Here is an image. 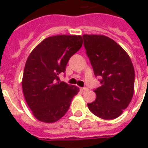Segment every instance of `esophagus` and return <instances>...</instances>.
<instances>
[{"instance_id": "obj_1", "label": "esophagus", "mask_w": 148, "mask_h": 148, "mask_svg": "<svg viewBox=\"0 0 148 148\" xmlns=\"http://www.w3.org/2000/svg\"><path fill=\"white\" fill-rule=\"evenodd\" d=\"M88 90V88H80V90H81V91L82 93L86 92V91H87V90Z\"/></svg>"}]
</instances>
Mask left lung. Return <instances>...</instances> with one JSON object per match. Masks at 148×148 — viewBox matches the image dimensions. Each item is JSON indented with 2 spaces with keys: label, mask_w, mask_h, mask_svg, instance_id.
Returning <instances> with one entry per match:
<instances>
[{
  "label": "left lung",
  "mask_w": 148,
  "mask_h": 148,
  "mask_svg": "<svg viewBox=\"0 0 148 148\" xmlns=\"http://www.w3.org/2000/svg\"><path fill=\"white\" fill-rule=\"evenodd\" d=\"M83 38L95 76L101 77V86L94 90L96 99L88 107L100 118L115 119L133 97V64L126 51L111 38L100 34H84Z\"/></svg>",
  "instance_id": "left-lung-1"
}]
</instances>
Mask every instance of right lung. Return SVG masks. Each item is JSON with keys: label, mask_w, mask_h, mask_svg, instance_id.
I'll list each match as a JSON object with an SVG mask.
<instances>
[{"label": "right lung", "mask_w": 148, "mask_h": 148, "mask_svg": "<svg viewBox=\"0 0 148 148\" xmlns=\"http://www.w3.org/2000/svg\"><path fill=\"white\" fill-rule=\"evenodd\" d=\"M83 45L81 35H56L45 38L33 51L25 64L22 90L36 119L54 123L68 110L79 88L60 81L70 58Z\"/></svg>", "instance_id": "add662e5"}]
</instances>
